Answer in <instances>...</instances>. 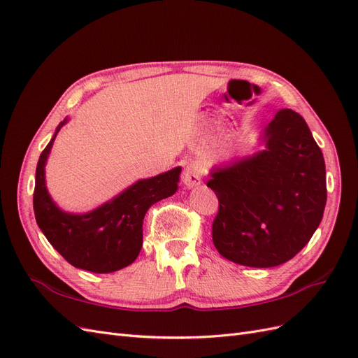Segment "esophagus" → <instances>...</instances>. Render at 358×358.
<instances>
[{
    "label": "esophagus",
    "mask_w": 358,
    "mask_h": 358,
    "mask_svg": "<svg viewBox=\"0 0 358 358\" xmlns=\"http://www.w3.org/2000/svg\"><path fill=\"white\" fill-rule=\"evenodd\" d=\"M203 167L199 162H191L182 173V182L187 188H194L201 183Z\"/></svg>",
    "instance_id": "obj_1"
}]
</instances>
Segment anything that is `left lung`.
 <instances>
[{
	"label": "left lung",
	"instance_id": "1",
	"mask_svg": "<svg viewBox=\"0 0 358 358\" xmlns=\"http://www.w3.org/2000/svg\"><path fill=\"white\" fill-rule=\"evenodd\" d=\"M263 149L209 171L220 200L212 225L218 252L236 264L275 267L299 254L327 201L326 162L297 112L279 110L259 134Z\"/></svg>",
	"mask_w": 358,
	"mask_h": 358
}]
</instances>
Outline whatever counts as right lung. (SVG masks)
I'll return each instance as SVG.
<instances>
[{
	"mask_svg": "<svg viewBox=\"0 0 358 358\" xmlns=\"http://www.w3.org/2000/svg\"><path fill=\"white\" fill-rule=\"evenodd\" d=\"M67 122L69 117L59 122L38 158L34 188L36 221L49 243L71 266L94 273H112L137 258L143 245L145 215L154 203L178 191L182 167L140 179L91 212H66L50 197L45 167L57 134Z\"/></svg>",
	"mask_w": 358,
	"mask_h": 358,
	"instance_id": "add662e5",
	"label": "right lung"
}]
</instances>
